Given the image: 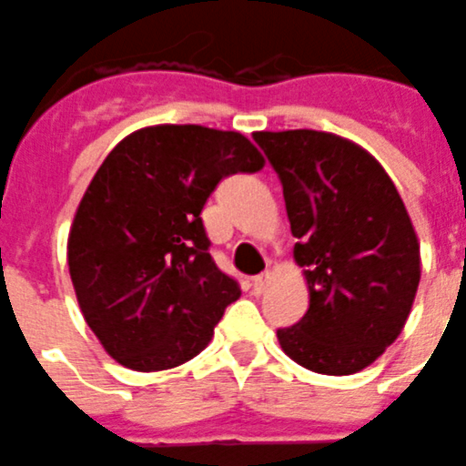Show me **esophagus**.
Instances as JSON below:
<instances>
[{
	"instance_id": "esophagus-1",
	"label": "esophagus",
	"mask_w": 466,
	"mask_h": 466,
	"mask_svg": "<svg viewBox=\"0 0 466 466\" xmlns=\"http://www.w3.org/2000/svg\"><path fill=\"white\" fill-rule=\"evenodd\" d=\"M267 280H269V271H262V274L253 276L250 279V288H253V295H262L264 288H267Z\"/></svg>"
}]
</instances>
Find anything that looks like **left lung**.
I'll use <instances>...</instances> for the list:
<instances>
[{
  "mask_svg": "<svg viewBox=\"0 0 466 466\" xmlns=\"http://www.w3.org/2000/svg\"><path fill=\"white\" fill-rule=\"evenodd\" d=\"M283 186L309 311L280 327L301 367L348 376L400 337L420 283V246L404 202L364 148L316 129L255 132Z\"/></svg>",
  "mask_w": 466,
  "mask_h": 466,
  "instance_id": "8db88e82",
  "label": "left lung"
}]
</instances>
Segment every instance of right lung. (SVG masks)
<instances>
[{"label": "right lung", "mask_w": 466, "mask_h": 466, "mask_svg": "<svg viewBox=\"0 0 466 466\" xmlns=\"http://www.w3.org/2000/svg\"><path fill=\"white\" fill-rule=\"evenodd\" d=\"M264 167L243 134L157 125L120 141L87 186L66 259L113 360L162 371L202 353L241 290L208 255L202 208L223 178Z\"/></svg>", "instance_id": "add662e5"}]
</instances>
